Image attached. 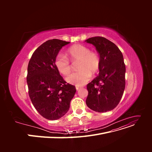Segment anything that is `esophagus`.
Masks as SVG:
<instances>
[{
	"label": "esophagus",
	"mask_w": 152,
	"mask_h": 152,
	"mask_svg": "<svg viewBox=\"0 0 152 152\" xmlns=\"http://www.w3.org/2000/svg\"><path fill=\"white\" fill-rule=\"evenodd\" d=\"M80 89V87H76V90L77 91H78L79 89Z\"/></svg>",
	"instance_id": "1"
}]
</instances>
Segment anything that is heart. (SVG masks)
<instances>
[{
  "label": "heart",
  "mask_w": 152,
  "mask_h": 152,
  "mask_svg": "<svg viewBox=\"0 0 152 152\" xmlns=\"http://www.w3.org/2000/svg\"><path fill=\"white\" fill-rule=\"evenodd\" d=\"M67 56L73 63L77 61V72L66 78V80L76 86L84 85L91 79L92 74L98 73L100 67L98 54L91 51L88 48L80 44L72 45L67 50ZM54 65L59 73L64 75L70 73L72 66L69 59L63 54H58L55 58Z\"/></svg>",
  "instance_id": "1"
}]
</instances>
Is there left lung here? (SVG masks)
<instances>
[{
	"label": "left lung",
	"mask_w": 152,
	"mask_h": 152,
	"mask_svg": "<svg viewBox=\"0 0 152 152\" xmlns=\"http://www.w3.org/2000/svg\"><path fill=\"white\" fill-rule=\"evenodd\" d=\"M86 42L94 45L99 54V75L87 85L86 104L97 112H107L115 108L125 89L126 65L117 45L103 37H94Z\"/></svg>",
	"instance_id": "left-lung-1"
}]
</instances>
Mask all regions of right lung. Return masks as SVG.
<instances>
[{
  "label": "right lung",
  "instance_id": "1",
  "mask_svg": "<svg viewBox=\"0 0 152 152\" xmlns=\"http://www.w3.org/2000/svg\"><path fill=\"white\" fill-rule=\"evenodd\" d=\"M69 42L51 39L37 49L30 59L26 82L34 107L41 115L50 121L65 115L70 108L75 87L67 83L55 66V58Z\"/></svg>",
  "mask_w": 152,
  "mask_h": 152
}]
</instances>
